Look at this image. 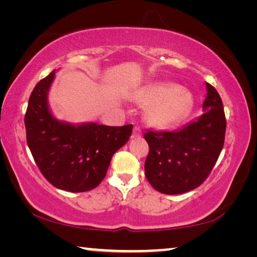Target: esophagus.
I'll return each mask as SVG.
<instances>
[{
    "label": "esophagus",
    "mask_w": 257,
    "mask_h": 257,
    "mask_svg": "<svg viewBox=\"0 0 257 257\" xmlns=\"http://www.w3.org/2000/svg\"><path fill=\"white\" fill-rule=\"evenodd\" d=\"M141 135H142V130H141V128L135 127V128H134V132H133V135H132V138L141 137Z\"/></svg>",
    "instance_id": "esophagus-1"
}]
</instances>
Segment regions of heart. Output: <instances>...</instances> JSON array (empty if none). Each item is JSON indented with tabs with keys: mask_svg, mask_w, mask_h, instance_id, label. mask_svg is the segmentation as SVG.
I'll use <instances>...</instances> for the list:
<instances>
[{
	"mask_svg": "<svg viewBox=\"0 0 257 257\" xmlns=\"http://www.w3.org/2000/svg\"><path fill=\"white\" fill-rule=\"evenodd\" d=\"M130 98L145 107V120L155 129H169L184 120L193 107V95L173 82H150L135 89Z\"/></svg>",
	"mask_w": 257,
	"mask_h": 257,
	"instance_id": "1",
	"label": "heart"
}]
</instances>
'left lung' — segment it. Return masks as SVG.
Segmentation results:
<instances>
[{
  "instance_id": "left-lung-1",
  "label": "left lung",
  "mask_w": 257,
  "mask_h": 257,
  "mask_svg": "<svg viewBox=\"0 0 257 257\" xmlns=\"http://www.w3.org/2000/svg\"><path fill=\"white\" fill-rule=\"evenodd\" d=\"M204 113L177 132H147L150 153L145 176L155 190L167 195L197 188L210 175L222 151L225 134L223 104L214 87L206 82Z\"/></svg>"
}]
</instances>
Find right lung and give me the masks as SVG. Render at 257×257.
I'll list each match as a JSON object with an SVG mask.
<instances>
[{
    "label": "right lung",
    "instance_id": "obj_1",
    "mask_svg": "<svg viewBox=\"0 0 257 257\" xmlns=\"http://www.w3.org/2000/svg\"><path fill=\"white\" fill-rule=\"evenodd\" d=\"M55 70L35 86L25 115L27 144L47 181L56 188L82 193L99 185L113 154L132 136L133 124L110 127L56 119L49 104Z\"/></svg>",
    "mask_w": 257,
    "mask_h": 257
}]
</instances>
